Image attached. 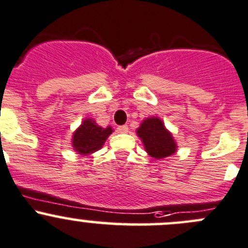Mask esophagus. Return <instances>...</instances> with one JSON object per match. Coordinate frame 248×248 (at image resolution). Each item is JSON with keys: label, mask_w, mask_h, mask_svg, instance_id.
<instances>
[{"label": "esophagus", "mask_w": 248, "mask_h": 248, "mask_svg": "<svg viewBox=\"0 0 248 248\" xmlns=\"http://www.w3.org/2000/svg\"><path fill=\"white\" fill-rule=\"evenodd\" d=\"M117 132H119V133H127V132H128V126H127V124L119 126L117 127Z\"/></svg>", "instance_id": "obj_1"}]
</instances>
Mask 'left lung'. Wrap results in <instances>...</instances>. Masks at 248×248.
Here are the masks:
<instances>
[{
	"label": "left lung",
	"mask_w": 248,
	"mask_h": 248,
	"mask_svg": "<svg viewBox=\"0 0 248 248\" xmlns=\"http://www.w3.org/2000/svg\"><path fill=\"white\" fill-rule=\"evenodd\" d=\"M137 136L143 141L146 153L154 158H165L177 151L173 134L165 127L162 120L157 116L146 117L137 128Z\"/></svg>",
	"instance_id": "left-lung-1"
}]
</instances>
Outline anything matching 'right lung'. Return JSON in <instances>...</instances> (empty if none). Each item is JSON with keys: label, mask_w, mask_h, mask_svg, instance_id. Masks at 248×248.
<instances>
[{"label": "right lung", "mask_w": 248, "mask_h": 248, "mask_svg": "<svg viewBox=\"0 0 248 248\" xmlns=\"http://www.w3.org/2000/svg\"><path fill=\"white\" fill-rule=\"evenodd\" d=\"M112 132V127H102L94 120L87 117L73 133L71 145L78 155H91L103 148Z\"/></svg>", "instance_id": "right-lung-1"}]
</instances>
